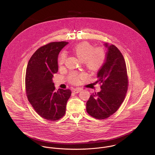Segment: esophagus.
<instances>
[{
  "mask_svg": "<svg viewBox=\"0 0 155 155\" xmlns=\"http://www.w3.org/2000/svg\"><path fill=\"white\" fill-rule=\"evenodd\" d=\"M81 91V89L80 88H76L74 89H73V92H74L75 94L79 93Z\"/></svg>",
  "mask_w": 155,
  "mask_h": 155,
  "instance_id": "obj_1",
  "label": "esophagus"
}]
</instances>
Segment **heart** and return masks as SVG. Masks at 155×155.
Returning a JSON list of instances; mask_svg holds the SVG:
<instances>
[{
    "label": "heart",
    "mask_w": 155,
    "mask_h": 155,
    "mask_svg": "<svg viewBox=\"0 0 155 155\" xmlns=\"http://www.w3.org/2000/svg\"><path fill=\"white\" fill-rule=\"evenodd\" d=\"M73 54L82 61H84L86 67L91 70H95L100 68L103 64L105 60V52L101 48H93L92 46L87 42L75 46L72 49ZM66 61V54L62 53L58 60L59 66H62ZM82 74L72 73L68 78L71 82L78 84L79 79L82 78Z\"/></svg>",
    "instance_id": "1"
}]
</instances>
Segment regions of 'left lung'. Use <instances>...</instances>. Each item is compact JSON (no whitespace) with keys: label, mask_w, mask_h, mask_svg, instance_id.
<instances>
[{"label":"left lung","mask_w":155,"mask_h":155,"mask_svg":"<svg viewBox=\"0 0 155 155\" xmlns=\"http://www.w3.org/2000/svg\"><path fill=\"white\" fill-rule=\"evenodd\" d=\"M105 63L97 73L101 90L92 94L87 102L89 114L97 119L109 117L118 110L128 90V79L124 58L113 45L107 43Z\"/></svg>","instance_id":"obj_1"}]
</instances>
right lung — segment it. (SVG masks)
I'll use <instances>...</instances> for the list:
<instances>
[{
    "mask_svg": "<svg viewBox=\"0 0 155 155\" xmlns=\"http://www.w3.org/2000/svg\"><path fill=\"white\" fill-rule=\"evenodd\" d=\"M67 42H51L39 48L31 57L26 69L25 91L28 101L36 112L46 120L55 121L66 113L70 89L55 88L54 74L58 70V56Z\"/></svg>",
    "mask_w": 155,
    "mask_h": 155,
    "instance_id": "1",
    "label": "right lung"
}]
</instances>
